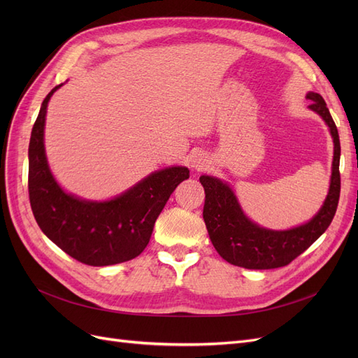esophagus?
I'll return each instance as SVG.
<instances>
[{"instance_id": "obj_1", "label": "esophagus", "mask_w": 358, "mask_h": 358, "mask_svg": "<svg viewBox=\"0 0 358 358\" xmlns=\"http://www.w3.org/2000/svg\"><path fill=\"white\" fill-rule=\"evenodd\" d=\"M209 166V159L208 157H204V154H194L191 157V169L196 170V171H200V170H204L206 167Z\"/></svg>"}]
</instances>
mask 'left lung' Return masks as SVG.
I'll list each match as a JSON object with an SVG mask.
<instances>
[{
  "label": "left lung",
  "instance_id": "left-lung-1",
  "mask_svg": "<svg viewBox=\"0 0 358 358\" xmlns=\"http://www.w3.org/2000/svg\"><path fill=\"white\" fill-rule=\"evenodd\" d=\"M306 99L312 101L309 109L318 113L329 127L334 145L327 197L312 220L288 230L266 229L248 218L229 183L215 176H200L206 192L203 209L206 229L216 251L230 264L254 270L289 264L329 229L338 209L341 194L338 128L320 94L310 91Z\"/></svg>",
  "mask_w": 358,
  "mask_h": 358
}]
</instances>
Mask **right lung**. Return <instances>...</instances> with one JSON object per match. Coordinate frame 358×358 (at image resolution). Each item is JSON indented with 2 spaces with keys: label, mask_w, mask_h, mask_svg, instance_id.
I'll use <instances>...</instances> for the list:
<instances>
[{
  "label": "right lung",
  "mask_w": 358,
  "mask_h": 358,
  "mask_svg": "<svg viewBox=\"0 0 358 358\" xmlns=\"http://www.w3.org/2000/svg\"><path fill=\"white\" fill-rule=\"evenodd\" d=\"M53 88L41 103L28 148V191L34 218L49 239L78 262L112 266L143 252L154 225L171 192L189 178L188 167L171 166L152 171L136 185L104 200H86L64 191L52 175L45 124Z\"/></svg>",
  "instance_id": "right-lung-1"
}]
</instances>
